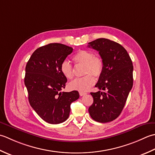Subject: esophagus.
<instances>
[{"instance_id": "1", "label": "esophagus", "mask_w": 155, "mask_h": 155, "mask_svg": "<svg viewBox=\"0 0 155 155\" xmlns=\"http://www.w3.org/2000/svg\"><path fill=\"white\" fill-rule=\"evenodd\" d=\"M86 94V93H85V92H81V91H80V96H85Z\"/></svg>"}]
</instances>
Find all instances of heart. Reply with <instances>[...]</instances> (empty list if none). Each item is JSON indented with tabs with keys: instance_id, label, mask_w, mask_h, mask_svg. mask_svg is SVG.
<instances>
[{
	"instance_id": "heart-1",
	"label": "heart",
	"mask_w": 155,
	"mask_h": 155,
	"mask_svg": "<svg viewBox=\"0 0 155 155\" xmlns=\"http://www.w3.org/2000/svg\"><path fill=\"white\" fill-rule=\"evenodd\" d=\"M75 64L84 65V75L85 76L77 78L69 84V89L84 92L90 89L95 84V77L98 78L102 74L104 63L99 57L94 56V53L87 50H80L72 58ZM60 71L62 75L68 80L74 77V69L68 61H64L60 65Z\"/></svg>"
}]
</instances>
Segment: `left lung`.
<instances>
[{
  "instance_id": "8db88e82",
  "label": "left lung",
  "mask_w": 155,
  "mask_h": 155,
  "mask_svg": "<svg viewBox=\"0 0 155 155\" xmlns=\"http://www.w3.org/2000/svg\"><path fill=\"white\" fill-rule=\"evenodd\" d=\"M88 44L103 61L102 74L95 87L105 91L90 93L94 102L88 111L96 122H111L120 114L133 86L132 60L124 47L113 41L100 38Z\"/></svg>"
}]
</instances>
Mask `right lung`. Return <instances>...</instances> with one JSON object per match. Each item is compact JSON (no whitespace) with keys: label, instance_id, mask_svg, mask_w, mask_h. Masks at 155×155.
<instances>
[{"label":"right lung","instance_id":"right-lung-1","mask_svg":"<svg viewBox=\"0 0 155 155\" xmlns=\"http://www.w3.org/2000/svg\"><path fill=\"white\" fill-rule=\"evenodd\" d=\"M73 48L61 43H49L37 49L25 68V85L31 107L43 120L57 124L67 120L71 104L80 97L78 91L61 92L66 79L60 65Z\"/></svg>","mask_w":155,"mask_h":155}]
</instances>
